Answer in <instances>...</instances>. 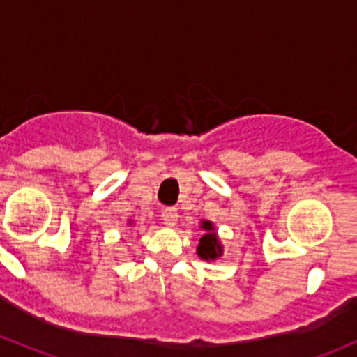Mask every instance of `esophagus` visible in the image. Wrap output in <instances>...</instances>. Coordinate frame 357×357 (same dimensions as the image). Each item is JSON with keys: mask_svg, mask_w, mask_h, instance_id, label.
Here are the masks:
<instances>
[{"mask_svg": "<svg viewBox=\"0 0 357 357\" xmlns=\"http://www.w3.org/2000/svg\"><path fill=\"white\" fill-rule=\"evenodd\" d=\"M179 215H178V209L174 208H165L162 211V220H163V224L169 225V227H174L176 222H178Z\"/></svg>", "mask_w": 357, "mask_h": 357, "instance_id": "1", "label": "esophagus"}]
</instances>
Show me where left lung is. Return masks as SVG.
<instances>
[{"mask_svg":"<svg viewBox=\"0 0 357 357\" xmlns=\"http://www.w3.org/2000/svg\"><path fill=\"white\" fill-rule=\"evenodd\" d=\"M201 229H204V234H202V238L199 239V246H197L199 257L204 259V261H215V259H218L220 255H222L224 246H222V243H220L211 222L202 220Z\"/></svg>","mask_w":357,"mask_h":357,"instance_id":"obj_1","label":"left lung"}]
</instances>
